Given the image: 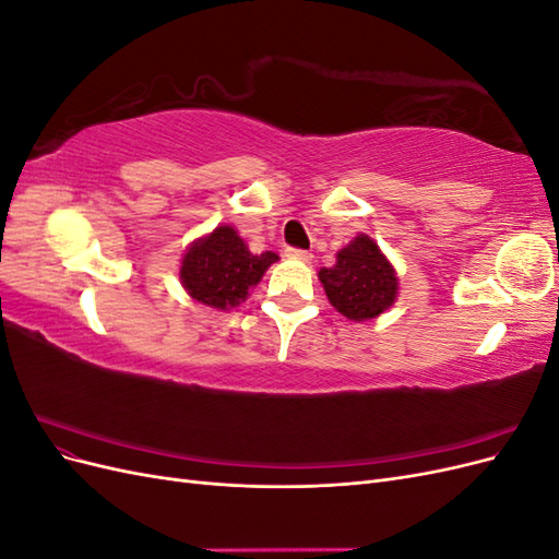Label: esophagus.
<instances>
[{
  "label": "esophagus",
  "mask_w": 559,
  "mask_h": 559,
  "mask_svg": "<svg viewBox=\"0 0 559 559\" xmlns=\"http://www.w3.org/2000/svg\"><path fill=\"white\" fill-rule=\"evenodd\" d=\"M284 257H286V259H294V261H302V263L312 261V253H310V251H306V249H296V247L284 249Z\"/></svg>",
  "instance_id": "obj_1"
}]
</instances>
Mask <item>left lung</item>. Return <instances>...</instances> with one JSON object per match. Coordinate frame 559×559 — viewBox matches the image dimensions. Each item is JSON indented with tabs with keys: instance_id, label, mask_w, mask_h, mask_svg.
<instances>
[{
	"instance_id": "obj_1",
	"label": "left lung",
	"mask_w": 559,
	"mask_h": 559,
	"mask_svg": "<svg viewBox=\"0 0 559 559\" xmlns=\"http://www.w3.org/2000/svg\"><path fill=\"white\" fill-rule=\"evenodd\" d=\"M319 280L331 306L354 321L376 319L394 306L399 294L394 265L368 235H357L337 251L335 265L321 267Z\"/></svg>"
}]
</instances>
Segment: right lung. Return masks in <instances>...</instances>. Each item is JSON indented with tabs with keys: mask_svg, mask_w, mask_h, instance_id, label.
<instances>
[{
	"mask_svg": "<svg viewBox=\"0 0 559 559\" xmlns=\"http://www.w3.org/2000/svg\"><path fill=\"white\" fill-rule=\"evenodd\" d=\"M280 257L275 251L251 253L233 226H216L186 249L179 280L189 296L216 310L238 308L265 270Z\"/></svg>",
	"mask_w": 559,
	"mask_h": 559,
	"instance_id": "obj_1",
	"label": "right lung"
}]
</instances>
